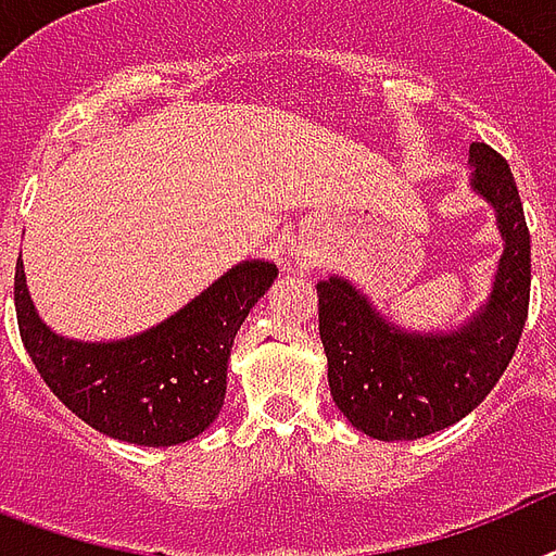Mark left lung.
Wrapping results in <instances>:
<instances>
[{
    "instance_id": "obj_1",
    "label": "left lung",
    "mask_w": 556,
    "mask_h": 556,
    "mask_svg": "<svg viewBox=\"0 0 556 556\" xmlns=\"http://www.w3.org/2000/svg\"><path fill=\"white\" fill-rule=\"evenodd\" d=\"M472 188L493 202L505 255L484 309L453 333H403L345 278L318 281V337L339 412L377 441H415L467 417L514 359L531 299V235L505 156L476 141Z\"/></svg>"
}]
</instances>
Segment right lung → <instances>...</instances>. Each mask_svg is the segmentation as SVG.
<instances>
[{
  "label": "right lung",
  "instance_id": "1",
  "mask_svg": "<svg viewBox=\"0 0 556 556\" xmlns=\"http://www.w3.org/2000/svg\"><path fill=\"white\" fill-rule=\"evenodd\" d=\"M275 275L269 261L238 264L148 333L94 345L42 325L16 261V321L46 386L84 424L139 446H174L219 415L235 337Z\"/></svg>",
  "mask_w": 556,
  "mask_h": 556
}]
</instances>
